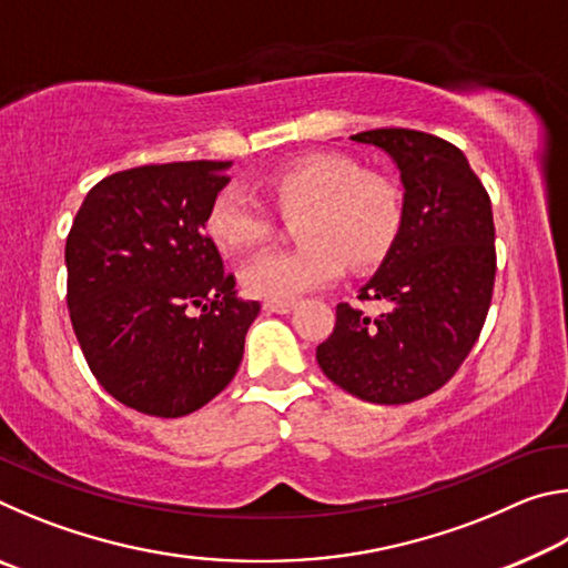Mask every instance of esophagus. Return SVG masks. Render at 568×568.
I'll return each mask as SVG.
<instances>
[{
    "mask_svg": "<svg viewBox=\"0 0 568 568\" xmlns=\"http://www.w3.org/2000/svg\"><path fill=\"white\" fill-rule=\"evenodd\" d=\"M293 307H295V301H265V303H263V311H267V313H281V315L291 313Z\"/></svg>",
    "mask_w": 568,
    "mask_h": 568,
    "instance_id": "34e87169",
    "label": "esophagus"
}]
</instances>
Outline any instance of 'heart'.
Segmentation results:
<instances>
[{
  "label": "heart",
  "instance_id": "b5f03b06",
  "mask_svg": "<svg viewBox=\"0 0 568 568\" xmlns=\"http://www.w3.org/2000/svg\"><path fill=\"white\" fill-rule=\"evenodd\" d=\"M277 213L295 220V250H267L240 271V285L261 301H295L338 281L345 261L353 267L378 263L403 223V190L381 172L341 152L293 160L265 180ZM207 235L223 253L253 250L271 235V217L245 190L217 192L205 220Z\"/></svg>",
  "mask_w": 568,
  "mask_h": 568
}]
</instances>
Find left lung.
<instances>
[{"mask_svg": "<svg viewBox=\"0 0 568 568\" xmlns=\"http://www.w3.org/2000/svg\"><path fill=\"white\" fill-rule=\"evenodd\" d=\"M351 140L398 168L403 223L358 295L388 307L365 315L341 303L315 358L351 396L398 406L448 383L484 328L496 277L491 200L464 152L434 134L388 128Z\"/></svg>", "mask_w": 568, "mask_h": 568, "instance_id": "1", "label": "left lung"}]
</instances>
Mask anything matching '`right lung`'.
<instances>
[{
  "label": "right lung",
  "mask_w": 568,
  "mask_h": 568,
  "mask_svg": "<svg viewBox=\"0 0 568 568\" xmlns=\"http://www.w3.org/2000/svg\"><path fill=\"white\" fill-rule=\"evenodd\" d=\"M230 165L114 172L88 192L67 237V305L84 358L112 398L148 416L180 418L213 400L261 313L237 297L205 233Z\"/></svg>",
  "instance_id": "obj_1"
}]
</instances>
